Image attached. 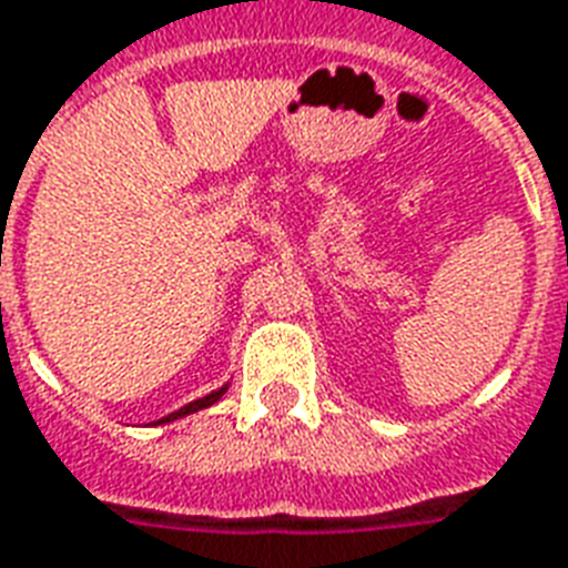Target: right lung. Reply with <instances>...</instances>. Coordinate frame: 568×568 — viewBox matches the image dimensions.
Returning a JSON list of instances; mask_svg holds the SVG:
<instances>
[{
	"label": "right lung",
	"mask_w": 568,
	"mask_h": 568,
	"mask_svg": "<svg viewBox=\"0 0 568 568\" xmlns=\"http://www.w3.org/2000/svg\"><path fill=\"white\" fill-rule=\"evenodd\" d=\"M225 388H229V385H225ZM225 388L213 390V394H207V397H201V400H195V403H189V406H183V409H178V413H171V415H165V418H159V422H155V424L178 422V418H183V415H189V413H199V409H207V406H213V403L220 400L222 394H225Z\"/></svg>",
	"instance_id": "right-lung-1"
}]
</instances>
